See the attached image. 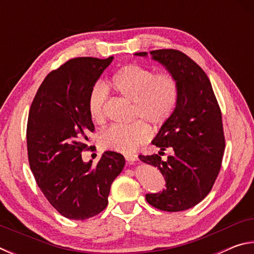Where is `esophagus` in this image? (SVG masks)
<instances>
[{"label": "esophagus", "mask_w": 254, "mask_h": 254, "mask_svg": "<svg viewBox=\"0 0 254 254\" xmlns=\"http://www.w3.org/2000/svg\"><path fill=\"white\" fill-rule=\"evenodd\" d=\"M124 157H126V160L128 163H133V162H135L137 160V156H136V154H133V153H127Z\"/></svg>", "instance_id": "obj_1"}]
</instances>
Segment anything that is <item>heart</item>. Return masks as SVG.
Segmentation results:
<instances>
[{"instance_id": "1", "label": "heart", "mask_w": 254, "mask_h": 254, "mask_svg": "<svg viewBox=\"0 0 254 254\" xmlns=\"http://www.w3.org/2000/svg\"><path fill=\"white\" fill-rule=\"evenodd\" d=\"M110 87L119 95L133 103V118L143 119L153 126L165 123L177 103L178 88L175 78L169 74H154L147 67L128 64L114 72ZM106 91L102 85L92 88L88 96V113L94 122L105 119ZM150 137V130L142 121L127 126L114 124L100 134V144L106 150L132 152Z\"/></svg>"}]
</instances>
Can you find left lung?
<instances>
[{
    "label": "left lung",
    "instance_id": "left-lung-1",
    "mask_svg": "<svg viewBox=\"0 0 254 254\" xmlns=\"http://www.w3.org/2000/svg\"><path fill=\"white\" fill-rule=\"evenodd\" d=\"M158 62L177 83V103L169 119L152 140L160 154L166 147L174 153L167 161L158 154L141 161L157 167L166 188L145 195L148 203L166 212L194 207L212 189L221 169L225 149L222 114L212 85L204 70L182 51L174 49L136 53Z\"/></svg>",
    "mask_w": 254,
    "mask_h": 254
}]
</instances>
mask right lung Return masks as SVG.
I'll list each match as a JSON object with an SVG mask.
<instances>
[{"instance_id": "1", "label": "right lung", "mask_w": 254, "mask_h": 254, "mask_svg": "<svg viewBox=\"0 0 254 254\" xmlns=\"http://www.w3.org/2000/svg\"><path fill=\"white\" fill-rule=\"evenodd\" d=\"M114 57L75 58L42 81L29 112L27 144L30 168L49 203L69 220L84 221L107 206L111 185L124 157L105 151L96 166L85 162L94 124L88 96Z\"/></svg>"}]
</instances>
